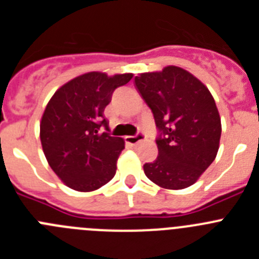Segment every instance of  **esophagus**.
Instances as JSON below:
<instances>
[{"mask_svg":"<svg viewBox=\"0 0 259 259\" xmlns=\"http://www.w3.org/2000/svg\"><path fill=\"white\" fill-rule=\"evenodd\" d=\"M124 140H125V143L130 144V145H136V144H139L140 141L144 140V135L137 134L136 136H125Z\"/></svg>","mask_w":259,"mask_h":259,"instance_id":"obj_1","label":"esophagus"}]
</instances>
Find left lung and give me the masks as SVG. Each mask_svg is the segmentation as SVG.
<instances>
[{"label": "left lung", "mask_w": 259, "mask_h": 259, "mask_svg": "<svg viewBox=\"0 0 259 259\" xmlns=\"http://www.w3.org/2000/svg\"><path fill=\"white\" fill-rule=\"evenodd\" d=\"M135 87L159 130L158 157L144 164V172L161 188H188L219 149L222 123L214 97L201 80L178 66L139 74Z\"/></svg>", "instance_id": "left-lung-1"}]
</instances>
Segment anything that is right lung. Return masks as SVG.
<instances>
[{
    "mask_svg": "<svg viewBox=\"0 0 259 259\" xmlns=\"http://www.w3.org/2000/svg\"><path fill=\"white\" fill-rule=\"evenodd\" d=\"M132 77L87 72L63 84L48 102L40 122L41 145L52 170L68 188L92 192L115 175L124 140L110 136L104 110L115 88Z\"/></svg>",
    "mask_w": 259,
    "mask_h": 259,
    "instance_id": "1",
    "label": "right lung"
}]
</instances>
